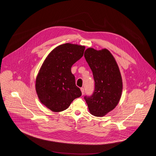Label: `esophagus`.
Segmentation results:
<instances>
[{
	"mask_svg": "<svg viewBox=\"0 0 156 156\" xmlns=\"http://www.w3.org/2000/svg\"><path fill=\"white\" fill-rule=\"evenodd\" d=\"M81 92H82V94L83 95H84V88H81Z\"/></svg>",
	"mask_w": 156,
	"mask_h": 156,
	"instance_id": "obj_1",
	"label": "esophagus"
}]
</instances>
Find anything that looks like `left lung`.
Masks as SVG:
<instances>
[{"mask_svg": "<svg viewBox=\"0 0 156 156\" xmlns=\"http://www.w3.org/2000/svg\"><path fill=\"white\" fill-rule=\"evenodd\" d=\"M84 57L91 68L95 83L94 90L84 99L90 112L95 116H103L114 109L120 100L122 80L118 65L106 48H87Z\"/></svg>", "mask_w": 156, "mask_h": 156, "instance_id": "obj_1", "label": "left lung"}]
</instances>
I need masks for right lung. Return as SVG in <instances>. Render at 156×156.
<instances>
[{
    "label": "right lung",
    "instance_id": "add662e5",
    "mask_svg": "<svg viewBox=\"0 0 156 156\" xmlns=\"http://www.w3.org/2000/svg\"><path fill=\"white\" fill-rule=\"evenodd\" d=\"M85 46L66 43L54 48L44 61L36 81L40 101L54 112L66 110L82 95L71 67L83 56Z\"/></svg>",
    "mask_w": 156,
    "mask_h": 156
}]
</instances>
